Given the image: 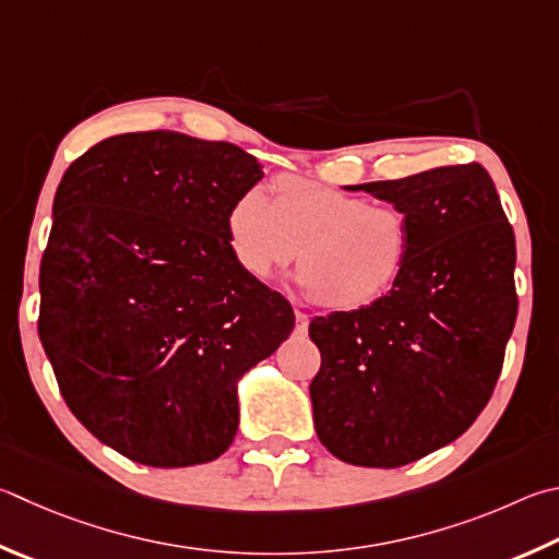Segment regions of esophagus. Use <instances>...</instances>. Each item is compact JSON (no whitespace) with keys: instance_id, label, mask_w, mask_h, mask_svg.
<instances>
[{"instance_id":"34e87169","label":"esophagus","mask_w":559,"mask_h":559,"mask_svg":"<svg viewBox=\"0 0 559 559\" xmlns=\"http://www.w3.org/2000/svg\"><path fill=\"white\" fill-rule=\"evenodd\" d=\"M308 322H310V318L306 312H296V332L298 334H306L308 332Z\"/></svg>"}]
</instances>
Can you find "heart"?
I'll list each match as a JSON object with an SVG mask.
<instances>
[{"label": "heart", "instance_id": "b5f03b06", "mask_svg": "<svg viewBox=\"0 0 559 559\" xmlns=\"http://www.w3.org/2000/svg\"><path fill=\"white\" fill-rule=\"evenodd\" d=\"M227 241L239 269L269 278L298 254V283L314 306L334 312L367 308L389 293L411 259L408 217L328 182L283 174L271 200L249 188L227 210Z\"/></svg>", "mask_w": 559, "mask_h": 559}]
</instances>
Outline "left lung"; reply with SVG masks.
Masks as SVG:
<instances>
[{
    "label": "left lung",
    "mask_w": 559,
    "mask_h": 559,
    "mask_svg": "<svg viewBox=\"0 0 559 559\" xmlns=\"http://www.w3.org/2000/svg\"><path fill=\"white\" fill-rule=\"evenodd\" d=\"M354 190L408 217L411 259L377 302L310 322L312 418L337 460L393 469L460 438L489 403L519 312L515 237L479 164Z\"/></svg>",
    "instance_id": "8db88e82"
}]
</instances>
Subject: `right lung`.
<instances>
[{
    "label": "right lung",
    "mask_w": 559,
    "mask_h": 559,
    "mask_svg": "<svg viewBox=\"0 0 559 559\" xmlns=\"http://www.w3.org/2000/svg\"><path fill=\"white\" fill-rule=\"evenodd\" d=\"M261 178L227 141L139 131L99 141L60 180L38 337L68 408L131 462L227 452L239 379L296 328L229 251L227 210Z\"/></svg>",
    "instance_id": "1"
}]
</instances>
